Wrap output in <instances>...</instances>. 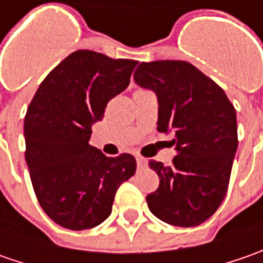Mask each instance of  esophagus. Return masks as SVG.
<instances>
[{
    "label": "esophagus",
    "mask_w": 263,
    "mask_h": 263,
    "mask_svg": "<svg viewBox=\"0 0 263 263\" xmlns=\"http://www.w3.org/2000/svg\"><path fill=\"white\" fill-rule=\"evenodd\" d=\"M136 162H137V167H145V165L147 164L146 159L142 157H136Z\"/></svg>",
    "instance_id": "1"
}]
</instances>
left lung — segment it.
<instances>
[{
	"label": "left lung",
	"instance_id": "1",
	"mask_svg": "<svg viewBox=\"0 0 263 263\" xmlns=\"http://www.w3.org/2000/svg\"><path fill=\"white\" fill-rule=\"evenodd\" d=\"M135 82L158 99V132L173 133L170 165L151 161L159 177L149 211L176 227H195L215 214L227 193L237 151L236 109L214 80L186 61L140 63Z\"/></svg>",
	"mask_w": 263,
	"mask_h": 263
}]
</instances>
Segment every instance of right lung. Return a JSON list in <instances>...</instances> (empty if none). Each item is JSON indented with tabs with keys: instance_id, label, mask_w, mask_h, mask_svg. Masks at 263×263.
Masks as SVG:
<instances>
[{
	"instance_id": "obj_1",
	"label": "right lung",
	"mask_w": 263,
	"mask_h": 263,
	"mask_svg": "<svg viewBox=\"0 0 263 263\" xmlns=\"http://www.w3.org/2000/svg\"><path fill=\"white\" fill-rule=\"evenodd\" d=\"M137 61L76 51L37 87L25 117L26 164L39 205L61 227L87 230L111 215L117 189L136 173L130 154L89 145L106 104L126 90Z\"/></svg>"
}]
</instances>
